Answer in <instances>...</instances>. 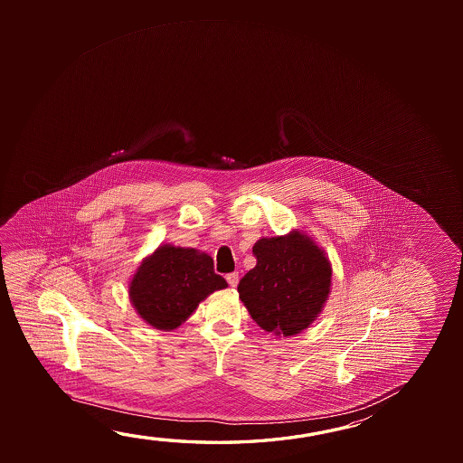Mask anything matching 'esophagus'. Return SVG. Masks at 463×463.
Masks as SVG:
<instances>
[{
  "label": "esophagus",
  "instance_id": "1",
  "mask_svg": "<svg viewBox=\"0 0 463 463\" xmlns=\"http://www.w3.org/2000/svg\"><path fill=\"white\" fill-rule=\"evenodd\" d=\"M226 279H228L229 286L231 288H237V284H239V273H231L226 276Z\"/></svg>",
  "mask_w": 463,
  "mask_h": 463
}]
</instances>
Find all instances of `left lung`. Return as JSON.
Here are the masks:
<instances>
[{"mask_svg": "<svg viewBox=\"0 0 463 463\" xmlns=\"http://www.w3.org/2000/svg\"><path fill=\"white\" fill-rule=\"evenodd\" d=\"M257 265L237 292L258 326L274 335H296L310 326L331 292L333 268L325 250L298 229L261 237Z\"/></svg>", "mask_w": 463, "mask_h": 463, "instance_id": "8db88e82", "label": "left lung"}]
</instances>
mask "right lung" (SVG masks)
<instances>
[{"mask_svg": "<svg viewBox=\"0 0 463 463\" xmlns=\"http://www.w3.org/2000/svg\"><path fill=\"white\" fill-rule=\"evenodd\" d=\"M228 288L205 251L171 243L145 257L129 280L130 304L146 325L173 331L214 290Z\"/></svg>", "mask_w": 463, "mask_h": 463, "instance_id": "add662e5", "label": "right lung"}]
</instances>
